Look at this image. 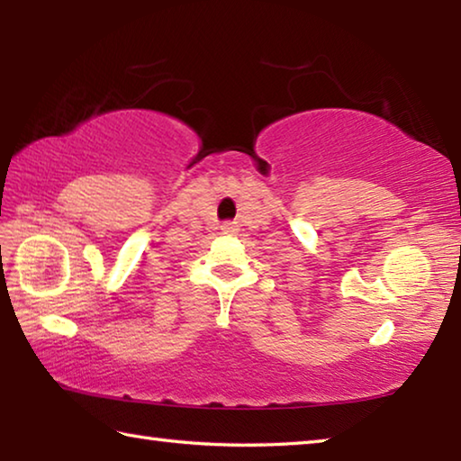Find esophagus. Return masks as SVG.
I'll return each instance as SVG.
<instances>
[{"mask_svg": "<svg viewBox=\"0 0 461 461\" xmlns=\"http://www.w3.org/2000/svg\"><path fill=\"white\" fill-rule=\"evenodd\" d=\"M221 233H225V236H233V233H238V225L231 223V221L223 223L221 225Z\"/></svg>", "mask_w": 461, "mask_h": 461, "instance_id": "34e87169", "label": "esophagus"}]
</instances>
